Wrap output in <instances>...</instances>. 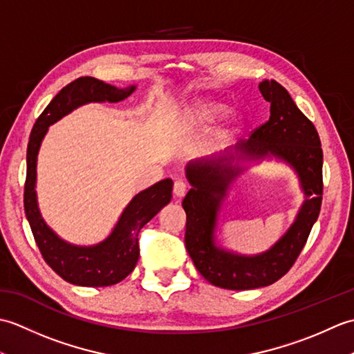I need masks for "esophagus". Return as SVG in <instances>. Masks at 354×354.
Listing matches in <instances>:
<instances>
[{
    "instance_id": "1",
    "label": "esophagus",
    "mask_w": 354,
    "mask_h": 354,
    "mask_svg": "<svg viewBox=\"0 0 354 354\" xmlns=\"http://www.w3.org/2000/svg\"><path fill=\"white\" fill-rule=\"evenodd\" d=\"M187 190H189V185H187V183H184L183 179H176L175 184H173V193H175V196H178V198L185 196Z\"/></svg>"
}]
</instances>
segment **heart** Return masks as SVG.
Here are the masks:
<instances>
[{
  "instance_id": "1",
  "label": "heart",
  "mask_w": 354,
  "mask_h": 354,
  "mask_svg": "<svg viewBox=\"0 0 354 354\" xmlns=\"http://www.w3.org/2000/svg\"><path fill=\"white\" fill-rule=\"evenodd\" d=\"M227 109V103L214 99H204L194 103L193 106L185 112L184 120L185 123H189L192 126H208L214 123L219 117H222ZM239 124V114H231L227 120V123H225V126L221 129V135H227L232 129H236Z\"/></svg>"
}]
</instances>
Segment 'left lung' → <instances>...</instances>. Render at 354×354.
<instances>
[{
	"instance_id": "left-lung-1",
	"label": "left lung",
	"mask_w": 354,
	"mask_h": 354,
	"mask_svg": "<svg viewBox=\"0 0 354 354\" xmlns=\"http://www.w3.org/2000/svg\"><path fill=\"white\" fill-rule=\"evenodd\" d=\"M259 88L270 103V117L251 132L250 140L239 142L236 153H240L239 160H259L270 153L289 162L298 173L307 199L295 223L269 251L245 257L219 250L213 240L221 201L230 183L242 171L231 164L234 155L187 167L193 189L183 201L187 214L185 248L205 280L230 290L263 288L288 274L303 251L322 202V149L313 123L278 82L263 80Z\"/></svg>"
}]
</instances>
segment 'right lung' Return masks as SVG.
<instances>
[{"label": "right lung", "mask_w": 354, "mask_h": 354, "mask_svg": "<svg viewBox=\"0 0 354 354\" xmlns=\"http://www.w3.org/2000/svg\"><path fill=\"white\" fill-rule=\"evenodd\" d=\"M135 86L118 89L94 77H79L56 94L37 117L27 146V176L24 185V209L35 242L45 263L65 281L89 288L117 284L129 275L140 257V230L167 205L171 199V179L153 184L135 196L124 208L111 236L89 248L64 242L41 217L36 202V160L48 126L89 102H120L133 93Z\"/></svg>", "instance_id": "1"}]
</instances>
